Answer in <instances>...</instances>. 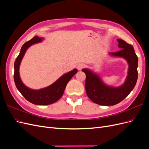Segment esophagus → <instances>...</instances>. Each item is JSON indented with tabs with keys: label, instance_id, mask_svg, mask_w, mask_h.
I'll return each mask as SVG.
<instances>
[{
	"label": "esophagus",
	"instance_id": "obj_1",
	"mask_svg": "<svg viewBox=\"0 0 149 149\" xmlns=\"http://www.w3.org/2000/svg\"><path fill=\"white\" fill-rule=\"evenodd\" d=\"M85 66H86L85 64H84V63H79V64H78V66H77V69H78V70H81L82 69L84 68Z\"/></svg>",
	"mask_w": 149,
	"mask_h": 149
}]
</instances>
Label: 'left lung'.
<instances>
[{
  "label": "left lung",
  "instance_id": "obj_1",
  "mask_svg": "<svg viewBox=\"0 0 149 149\" xmlns=\"http://www.w3.org/2000/svg\"><path fill=\"white\" fill-rule=\"evenodd\" d=\"M118 46L120 49L116 52H111V55L123 57L129 63L127 79L124 84L119 88L107 86L101 79L91 71L83 69L86 74L85 89L88 97L94 103L101 106H114L124 100L136 86L138 78V57L134 47L124 40L118 39Z\"/></svg>",
  "mask_w": 149,
  "mask_h": 149
}]
</instances>
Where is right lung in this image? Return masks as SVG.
<instances>
[{
  "label": "right lung",
  "mask_w": 149,
  "mask_h": 149,
  "mask_svg": "<svg viewBox=\"0 0 149 149\" xmlns=\"http://www.w3.org/2000/svg\"><path fill=\"white\" fill-rule=\"evenodd\" d=\"M42 41V38L34 37L29 41L25 43L21 48L19 56L14 63V81L16 87L26 100L37 105H48L56 102L61 97L67 83L71 78L77 73L78 70L74 69L68 73L63 75L56 82L49 86L40 90H32L26 87L22 82L19 76V66L21 60L27 49L31 45Z\"/></svg>",
  "instance_id": "obj_1"
}]
</instances>
